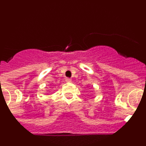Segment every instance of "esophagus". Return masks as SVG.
<instances>
[{
    "label": "esophagus",
    "instance_id": "34e87169",
    "mask_svg": "<svg viewBox=\"0 0 146 146\" xmlns=\"http://www.w3.org/2000/svg\"><path fill=\"white\" fill-rule=\"evenodd\" d=\"M66 82H72V79H70V78H66Z\"/></svg>",
    "mask_w": 146,
    "mask_h": 146
}]
</instances>
